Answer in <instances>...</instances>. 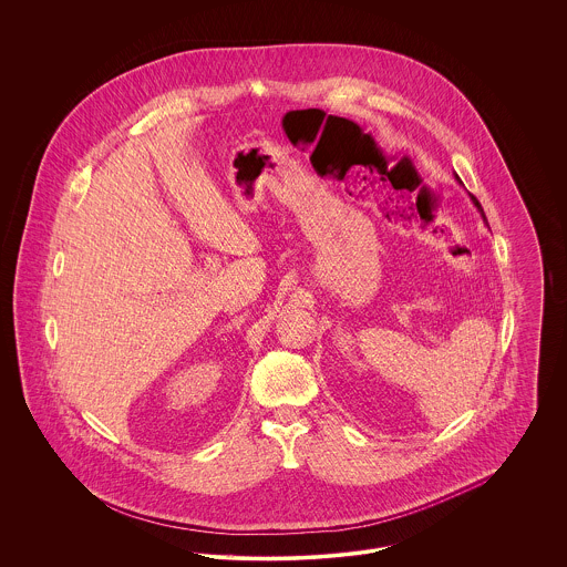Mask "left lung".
Segmentation results:
<instances>
[{"instance_id":"left-lung-1","label":"left lung","mask_w":567,"mask_h":567,"mask_svg":"<svg viewBox=\"0 0 567 567\" xmlns=\"http://www.w3.org/2000/svg\"><path fill=\"white\" fill-rule=\"evenodd\" d=\"M472 199H474V204H476V208H478V210H481V213H483V208H481V204H478V199H476V197H474V195H472Z\"/></svg>"}]
</instances>
